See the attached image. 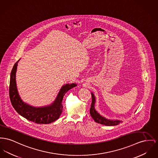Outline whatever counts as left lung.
I'll use <instances>...</instances> for the list:
<instances>
[{"label":"left lung","mask_w":158,"mask_h":158,"mask_svg":"<svg viewBox=\"0 0 158 158\" xmlns=\"http://www.w3.org/2000/svg\"><path fill=\"white\" fill-rule=\"evenodd\" d=\"M92 102L90 109V114L93 118V119L95 120V122L98 123H100L101 125H104L106 126H116L120 123H121L122 122L118 120H109L106 118L100 115L95 109V95L92 93Z\"/></svg>","instance_id":"left-lung-1"}]
</instances>
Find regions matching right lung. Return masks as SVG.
I'll return each mask as SVG.
<instances>
[{
	"mask_svg": "<svg viewBox=\"0 0 158 158\" xmlns=\"http://www.w3.org/2000/svg\"><path fill=\"white\" fill-rule=\"evenodd\" d=\"M19 60L14 64L11 71L10 81V98L11 104L16 111L26 119L38 124H48L59 118L63 111L62 101L65 94L77 86L75 83L66 84L60 90L55 101L51 105L42 107H34L24 102L18 93L15 74Z\"/></svg>",
	"mask_w": 158,
	"mask_h": 158,
	"instance_id": "add662e5",
	"label": "right lung"
}]
</instances>
